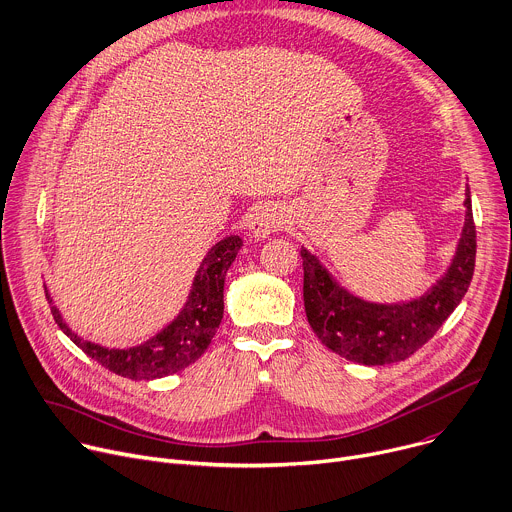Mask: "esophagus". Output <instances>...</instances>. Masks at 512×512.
<instances>
[{
  "instance_id": "34e87169",
  "label": "esophagus",
  "mask_w": 512,
  "mask_h": 512,
  "mask_svg": "<svg viewBox=\"0 0 512 512\" xmlns=\"http://www.w3.org/2000/svg\"><path fill=\"white\" fill-rule=\"evenodd\" d=\"M285 225V217L283 213L277 209V207H259L251 221H249V233L255 237V239H265L269 237L271 233L283 229Z\"/></svg>"
}]
</instances>
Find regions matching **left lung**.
Returning a JSON list of instances; mask_svg holds the SVG:
<instances>
[{"label":"left lung","instance_id":"left-lung-1","mask_svg":"<svg viewBox=\"0 0 512 512\" xmlns=\"http://www.w3.org/2000/svg\"><path fill=\"white\" fill-rule=\"evenodd\" d=\"M464 207L466 219L448 271L422 297L404 303H370L356 297L301 247L303 303L319 342L364 366L396 364L418 352L456 309L472 281L476 229L470 189Z\"/></svg>","mask_w":512,"mask_h":512}]
</instances>
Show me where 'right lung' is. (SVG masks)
Here are the masks:
<instances>
[{"mask_svg":"<svg viewBox=\"0 0 512 512\" xmlns=\"http://www.w3.org/2000/svg\"><path fill=\"white\" fill-rule=\"evenodd\" d=\"M241 247L243 241L237 235L225 237L219 243H215L205 255L193 279L187 303L179 311V315L166 327H162L156 335L146 339L144 344L126 350L104 348L80 337L66 325L62 313L52 303L48 289L46 297L60 329L86 356L96 360L100 366L130 380L164 378L185 370L187 366L197 362L209 348L211 339L217 333V327L223 319L225 275Z\"/></svg>","mask_w":512,"mask_h":512,"instance_id":"right-lung-1","label":"right lung"}]
</instances>
